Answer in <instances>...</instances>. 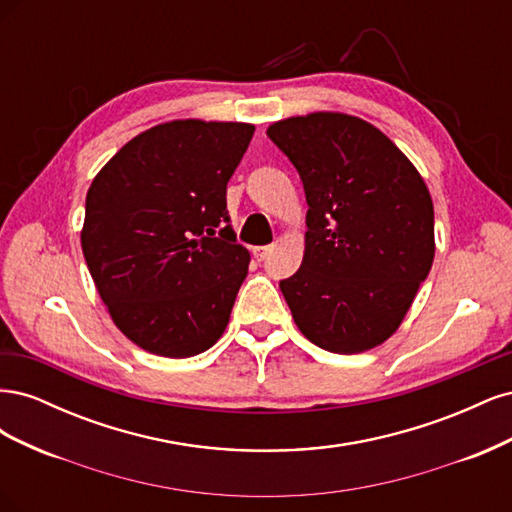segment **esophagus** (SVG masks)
<instances>
[{
    "instance_id": "34e87169",
    "label": "esophagus",
    "mask_w": 512,
    "mask_h": 512,
    "mask_svg": "<svg viewBox=\"0 0 512 512\" xmlns=\"http://www.w3.org/2000/svg\"><path fill=\"white\" fill-rule=\"evenodd\" d=\"M252 254H254V258H256L258 262L265 260V258L271 254V245H258V247H254Z\"/></svg>"
}]
</instances>
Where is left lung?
Wrapping results in <instances>:
<instances>
[{"label": "left lung", "instance_id": "left-lung-1", "mask_svg": "<svg viewBox=\"0 0 512 512\" xmlns=\"http://www.w3.org/2000/svg\"><path fill=\"white\" fill-rule=\"evenodd\" d=\"M267 136L297 168L309 207L303 262L280 282L294 322L329 352L380 346L436 254L423 177L389 136L352 115L288 117Z\"/></svg>", "mask_w": 512, "mask_h": 512}]
</instances>
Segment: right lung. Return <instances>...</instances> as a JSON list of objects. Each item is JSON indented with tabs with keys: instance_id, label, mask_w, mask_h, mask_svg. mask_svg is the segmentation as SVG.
I'll return each mask as SVG.
<instances>
[{
	"instance_id": "1",
	"label": "right lung",
	"mask_w": 512,
	"mask_h": 512,
	"mask_svg": "<svg viewBox=\"0 0 512 512\" xmlns=\"http://www.w3.org/2000/svg\"><path fill=\"white\" fill-rule=\"evenodd\" d=\"M252 136V123H160L91 181L83 254L108 314L138 348L188 359L222 337L250 265L228 224L226 185Z\"/></svg>"
}]
</instances>
